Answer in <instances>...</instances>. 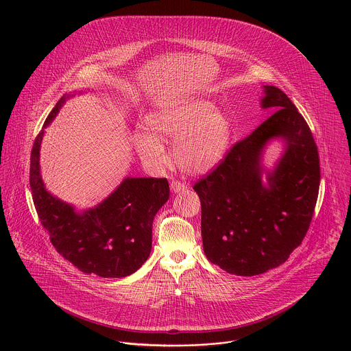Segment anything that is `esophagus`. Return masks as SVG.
I'll list each match as a JSON object with an SVG mask.
<instances>
[{
	"label": "esophagus",
	"mask_w": 351,
	"mask_h": 351,
	"mask_svg": "<svg viewBox=\"0 0 351 351\" xmlns=\"http://www.w3.org/2000/svg\"><path fill=\"white\" fill-rule=\"evenodd\" d=\"M186 189V184L183 183V182H180V180H172L171 182V190H172V193H180V191H183Z\"/></svg>",
	"instance_id": "obj_1"
}]
</instances>
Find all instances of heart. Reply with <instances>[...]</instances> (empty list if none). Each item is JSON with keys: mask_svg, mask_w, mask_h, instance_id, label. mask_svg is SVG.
I'll list each match as a JSON object with an SVG mask.
<instances>
[{"mask_svg": "<svg viewBox=\"0 0 351 351\" xmlns=\"http://www.w3.org/2000/svg\"><path fill=\"white\" fill-rule=\"evenodd\" d=\"M232 136L230 119L205 98H189L165 104L146 120L132 136L143 162L154 167L168 164L164 141H173L176 165L189 175H205L224 160Z\"/></svg>", "mask_w": 351, "mask_h": 351, "instance_id": "obj_1", "label": "heart"}]
</instances>
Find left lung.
<instances>
[{"label":"left lung","instance_id":"1","mask_svg":"<svg viewBox=\"0 0 351 351\" xmlns=\"http://www.w3.org/2000/svg\"><path fill=\"white\" fill-rule=\"evenodd\" d=\"M264 94L261 108L274 114L193 187L201 199L208 260L238 276L286 263L309 230L319 195L320 160L306 120L280 88L264 86ZM276 137L287 149L264 185L261 156Z\"/></svg>","mask_w":351,"mask_h":351}]
</instances>
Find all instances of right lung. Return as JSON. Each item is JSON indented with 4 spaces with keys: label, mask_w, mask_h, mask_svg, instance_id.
<instances>
[{
    "label": "right lung",
    "mask_w": 351,
    "mask_h": 351,
    "mask_svg": "<svg viewBox=\"0 0 351 351\" xmlns=\"http://www.w3.org/2000/svg\"><path fill=\"white\" fill-rule=\"evenodd\" d=\"M62 95L45 120L56 117ZM43 130L34 141L29 162V187L42 227L56 250L84 274L101 278H125L136 272L152 252V227L156 213L169 198L165 178H127L98 206L75 212L53 197L39 172V149Z\"/></svg>",
    "instance_id": "1"
}]
</instances>
